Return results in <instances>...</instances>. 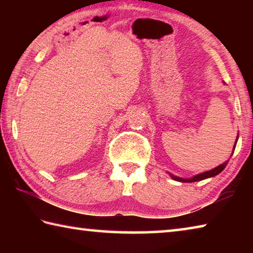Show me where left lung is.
<instances>
[{
  "mask_svg": "<svg viewBox=\"0 0 253 253\" xmlns=\"http://www.w3.org/2000/svg\"><path fill=\"white\" fill-rule=\"evenodd\" d=\"M237 142H238V138H237V140H235V145H237ZM235 145H234V147H233V151H234V148H235ZM228 162L229 161H226L225 163H223V164L219 165V166H217V168L213 169L211 170H208V172H204V173H201L199 175H195V176H193L192 178H181V177H177V176H175V175H172V174H170V176H172V178H174L175 181H178V182L192 183V182H196V181H202V179L209 178V177H213V176H215V175H217L219 173H221L222 170L225 169V166H226V164H228Z\"/></svg>",
  "mask_w": 253,
  "mask_h": 253,
  "instance_id": "1",
  "label": "left lung"
}]
</instances>
